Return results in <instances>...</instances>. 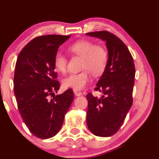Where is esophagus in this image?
Wrapping results in <instances>:
<instances>
[{
  "mask_svg": "<svg viewBox=\"0 0 159 159\" xmlns=\"http://www.w3.org/2000/svg\"><path fill=\"white\" fill-rule=\"evenodd\" d=\"M74 93L76 96H81V95H82V92H81V91H79V90H74Z\"/></svg>",
  "mask_w": 159,
  "mask_h": 159,
  "instance_id": "obj_1",
  "label": "esophagus"
}]
</instances>
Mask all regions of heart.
<instances>
[{"label":"heart","instance_id":"1","mask_svg":"<svg viewBox=\"0 0 159 159\" xmlns=\"http://www.w3.org/2000/svg\"><path fill=\"white\" fill-rule=\"evenodd\" d=\"M72 54L81 57V69L78 73L71 74L63 81L65 87L81 90L90 82V73L95 76L102 75L106 69L109 55L104 47L97 45L90 40H81L69 48ZM67 58L63 53L57 52L54 56V66L58 72L65 73L67 68Z\"/></svg>","mask_w":159,"mask_h":159}]
</instances>
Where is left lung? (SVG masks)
Listing matches in <instances>:
<instances>
[{
  "mask_svg": "<svg viewBox=\"0 0 159 159\" xmlns=\"http://www.w3.org/2000/svg\"><path fill=\"white\" fill-rule=\"evenodd\" d=\"M87 35L106 42L109 59L94 89L102 92L103 96H86L88 102L86 120L95 135L110 137L118 132L132 105L134 63L125 43L112 33L102 30L87 33Z\"/></svg>",
  "mask_w": 159,
  "mask_h": 159,
  "instance_id": "1",
  "label": "left lung"
}]
</instances>
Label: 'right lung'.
Masks as SVG:
<instances>
[{"label":"right lung","instance_id":"1","mask_svg":"<svg viewBox=\"0 0 159 159\" xmlns=\"http://www.w3.org/2000/svg\"><path fill=\"white\" fill-rule=\"evenodd\" d=\"M69 37L37 36L24 47L16 63L13 81L18 109L29 131L41 139L52 138L59 132L73 101L72 89L54 96L60 89L54 56Z\"/></svg>","mask_w":159,"mask_h":159}]
</instances>
